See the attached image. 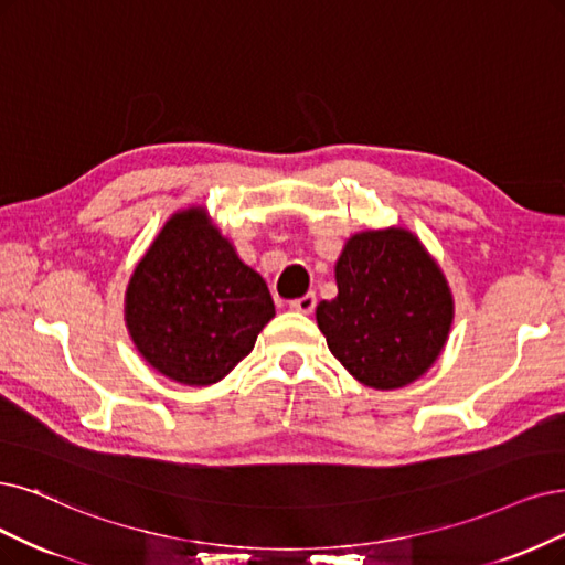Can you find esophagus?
Listing matches in <instances>:
<instances>
[{"label": "esophagus", "mask_w": 565, "mask_h": 565, "mask_svg": "<svg viewBox=\"0 0 565 565\" xmlns=\"http://www.w3.org/2000/svg\"><path fill=\"white\" fill-rule=\"evenodd\" d=\"M315 307H317V296L315 294H307V296H302L298 300H290V309L298 311V315H311V311H315Z\"/></svg>", "instance_id": "1"}]
</instances>
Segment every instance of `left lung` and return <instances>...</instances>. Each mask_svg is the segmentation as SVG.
<instances>
[{
	"instance_id": "left-lung-1",
	"label": "left lung",
	"mask_w": 565,
	"mask_h": 565,
	"mask_svg": "<svg viewBox=\"0 0 565 565\" xmlns=\"http://www.w3.org/2000/svg\"><path fill=\"white\" fill-rule=\"evenodd\" d=\"M338 298L317 307L328 349L361 384L391 391L437 361L454 321L443 269L409 230L353 235L335 265Z\"/></svg>"
}]
</instances>
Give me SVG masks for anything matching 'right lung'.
I'll return each mask as SVG.
<instances>
[{
	"instance_id": "1",
	"label": "right lung",
	"mask_w": 565,
	"mask_h": 565,
	"mask_svg": "<svg viewBox=\"0 0 565 565\" xmlns=\"http://www.w3.org/2000/svg\"><path fill=\"white\" fill-rule=\"evenodd\" d=\"M271 317L267 284L202 206L164 223L125 290V323L137 351L185 386L221 382Z\"/></svg>"
}]
</instances>
